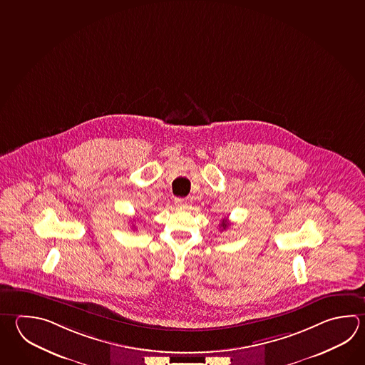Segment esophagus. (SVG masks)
<instances>
[{"label":"esophagus","mask_w":365,"mask_h":365,"mask_svg":"<svg viewBox=\"0 0 365 365\" xmlns=\"http://www.w3.org/2000/svg\"><path fill=\"white\" fill-rule=\"evenodd\" d=\"M174 202H175V207H179V209H185V207H188V201L187 199H178L174 200Z\"/></svg>","instance_id":"1"}]
</instances>
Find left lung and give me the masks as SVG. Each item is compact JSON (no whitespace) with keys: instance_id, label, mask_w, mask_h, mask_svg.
<instances>
[{"instance_id":"obj_1","label":"left lung","mask_w":365,"mask_h":365,"mask_svg":"<svg viewBox=\"0 0 365 365\" xmlns=\"http://www.w3.org/2000/svg\"><path fill=\"white\" fill-rule=\"evenodd\" d=\"M228 225H230V223H228L227 220H226V218L222 220V223H220V227H222V231H223V230H226V228L228 227Z\"/></svg>"}]
</instances>
